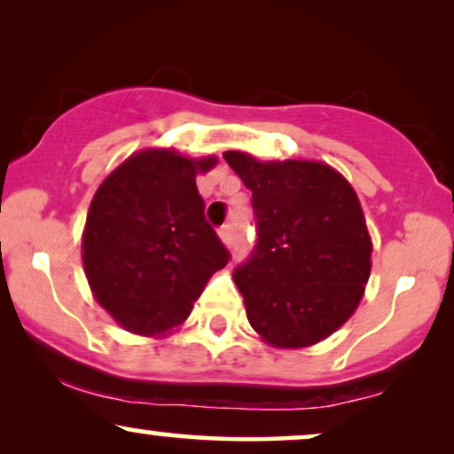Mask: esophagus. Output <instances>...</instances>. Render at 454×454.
<instances>
[{"instance_id":"obj_1","label":"esophagus","mask_w":454,"mask_h":454,"mask_svg":"<svg viewBox=\"0 0 454 454\" xmlns=\"http://www.w3.org/2000/svg\"><path fill=\"white\" fill-rule=\"evenodd\" d=\"M220 239L226 245L232 243V226H231V223H226V226L220 228Z\"/></svg>"}]
</instances>
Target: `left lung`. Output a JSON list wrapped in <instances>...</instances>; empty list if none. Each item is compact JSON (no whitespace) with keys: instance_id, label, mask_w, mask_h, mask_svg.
<instances>
[{"instance_id":"left-lung-1","label":"left lung","mask_w":454,"mask_h":454,"mask_svg":"<svg viewBox=\"0 0 454 454\" xmlns=\"http://www.w3.org/2000/svg\"><path fill=\"white\" fill-rule=\"evenodd\" d=\"M223 160L252 190L258 241L232 278L249 325L269 346L307 348L354 314L372 273L356 192L322 161Z\"/></svg>"}]
</instances>
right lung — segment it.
Returning <instances> with one entry per match:
<instances>
[{"mask_svg": "<svg viewBox=\"0 0 454 454\" xmlns=\"http://www.w3.org/2000/svg\"><path fill=\"white\" fill-rule=\"evenodd\" d=\"M215 161L145 149L98 187L82 264L96 301L126 331L161 337L184 325L211 275L228 264L196 187V175Z\"/></svg>", "mask_w": 454, "mask_h": 454, "instance_id": "obj_1", "label": "right lung"}]
</instances>
